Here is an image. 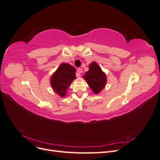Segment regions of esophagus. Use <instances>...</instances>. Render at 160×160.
Returning <instances> with one entry per match:
<instances>
[{
	"label": "esophagus",
	"mask_w": 160,
	"mask_h": 160,
	"mask_svg": "<svg viewBox=\"0 0 160 160\" xmlns=\"http://www.w3.org/2000/svg\"><path fill=\"white\" fill-rule=\"evenodd\" d=\"M77 72H78V75H77V76L80 77L81 76V73L82 72H83V70H82V69L79 68L78 69H77Z\"/></svg>",
	"instance_id": "1"
}]
</instances>
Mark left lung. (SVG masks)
Masks as SVG:
<instances>
[{
	"label": "left lung",
	"instance_id": "left-lung-1",
	"mask_svg": "<svg viewBox=\"0 0 160 160\" xmlns=\"http://www.w3.org/2000/svg\"><path fill=\"white\" fill-rule=\"evenodd\" d=\"M83 78L95 94L100 93L107 82L105 73L95 62H91L89 65V71L85 72Z\"/></svg>",
	"mask_w": 160,
	"mask_h": 160
}]
</instances>
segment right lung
<instances>
[{"mask_svg":"<svg viewBox=\"0 0 160 160\" xmlns=\"http://www.w3.org/2000/svg\"><path fill=\"white\" fill-rule=\"evenodd\" d=\"M75 69L68 63H61L51 77V85L55 93L61 98L66 95V91L75 79Z\"/></svg>","mask_w":160,"mask_h":160,"instance_id":"1","label":"right lung"}]
</instances>
